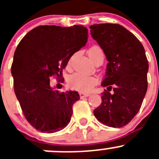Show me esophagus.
<instances>
[{"mask_svg":"<svg viewBox=\"0 0 159 159\" xmlns=\"http://www.w3.org/2000/svg\"><path fill=\"white\" fill-rule=\"evenodd\" d=\"M89 95H90V94H89V93H86V94H84V93H82V92L79 93V96L81 98H85V97H89Z\"/></svg>","mask_w":159,"mask_h":159,"instance_id":"esophagus-1","label":"esophagus"}]
</instances>
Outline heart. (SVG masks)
Listing matches in <instances>:
<instances>
[{
  "mask_svg": "<svg viewBox=\"0 0 159 159\" xmlns=\"http://www.w3.org/2000/svg\"><path fill=\"white\" fill-rule=\"evenodd\" d=\"M102 53L103 52L101 48L97 45L92 46L88 51V54L93 61L97 58L99 54ZM98 81V78L94 76L84 75L82 73H75L69 77L68 80V85L70 89L73 90H76L81 92H89L95 84H97Z\"/></svg>",
  "mask_w": 159,
  "mask_h": 159,
  "instance_id": "b5f03b06",
  "label": "heart"
}]
</instances>
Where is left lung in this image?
I'll use <instances>...</instances> for the list:
<instances>
[{
    "label": "left lung",
    "instance_id": "1",
    "mask_svg": "<svg viewBox=\"0 0 159 159\" xmlns=\"http://www.w3.org/2000/svg\"><path fill=\"white\" fill-rule=\"evenodd\" d=\"M90 29L108 61L102 84L107 90L94 115L105 125L124 127L139 112L148 89L145 49L132 33L120 25H93ZM111 89L113 94L109 92Z\"/></svg>",
    "mask_w": 159,
    "mask_h": 159
}]
</instances>
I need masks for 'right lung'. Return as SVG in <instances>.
Instances as JSON below:
<instances>
[{
  "label": "right lung",
  "mask_w": 159,
  "mask_h": 159,
  "mask_svg": "<svg viewBox=\"0 0 159 159\" xmlns=\"http://www.w3.org/2000/svg\"><path fill=\"white\" fill-rule=\"evenodd\" d=\"M88 37V29L82 25H41L17 45L11 65L14 92L25 118L38 131L54 133L70 122L79 94L54 91L50 78L57 76L61 81L62 70L70 57L85 45Z\"/></svg>",
  "instance_id": "right-lung-1"
}]
</instances>
